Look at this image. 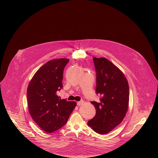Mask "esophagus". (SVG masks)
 I'll return each instance as SVG.
<instances>
[{
	"mask_svg": "<svg viewBox=\"0 0 158 158\" xmlns=\"http://www.w3.org/2000/svg\"><path fill=\"white\" fill-rule=\"evenodd\" d=\"M84 103V101H79L77 102V105L78 106H80V105H83V104Z\"/></svg>",
	"mask_w": 158,
	"mask_h": 158,
	"instance_id": "1",
	"label": "esophagus"
}]
</instances>
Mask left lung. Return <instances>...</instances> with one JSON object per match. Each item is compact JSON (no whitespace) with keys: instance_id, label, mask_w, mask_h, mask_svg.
Listing matches in <instances>:
<instances>
[{"instance_id":"1","label":"left lung","mask_w":158,"mask_h":158,"mask_svg":"<svg viewBox=\"0 0 158 158\" xmlns=\"http://www.w3.org/2000/svg\"><path fill=\"white\" fill-rule=\"evenodd\" d=\"M96 73V92L101 95L100 102H92L95 116L88 125L101 135L110 133L120 124L127 113L129 86L127 80L118 67L105 57L93 58Z\"/></svg>"}]
</instances>
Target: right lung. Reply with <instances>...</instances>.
<instances>
[{
  "instance_id": "add662e5",
  "label": "right lung",
  "mask_w": 158,
  "mask_h": 158,
  "mask_svg": "<svg viewBox=\"0 0 158 158\" xmlns=\"http://www.w3.org/2000/svg\"><path fill=\"white\" fill-rule=\"evenodd\" d=\"M69 59L50 60L32 77L27 88L28 110L32 120L46 133L62 127L68 120L76 102L60 99L56 94L63 88V75Z\"/></svg>"
}]
</instances>
